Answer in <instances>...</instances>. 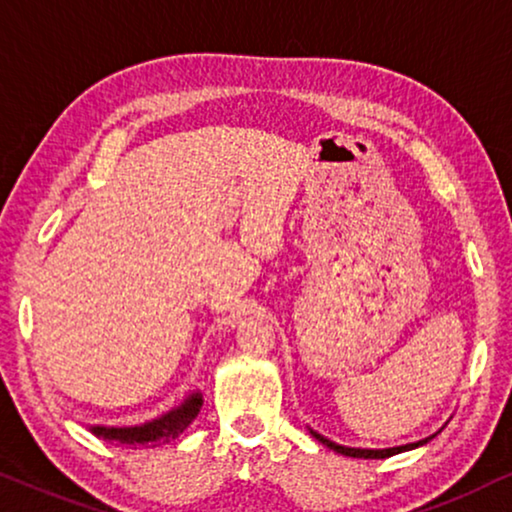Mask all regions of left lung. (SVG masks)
Segmentation results:
<instances>
[{"instance_id":"obj_1","label":"left lung","mask_w":512,"mask_h":512,"mask_svg":"<svg viewBox=\"0 0 512 512\" xmlns=\"http://www.w3.org/2000/svg\"><path fill=\"white\" fill-rule=\"evenodd\" d=\"M442 431V428H440ZM438 431V433H440ZM309 433L313 435V438H316L318 442H323L325 447H330V449H335L337 454H344V456H353V459H388V456H395V454H400V452H410V449H417V447H424L426 442H431L435 435L438 433H433V435H428V438H424V440H417V442H407V445H400V447H386V449H365V447H346V445H339V442H332L330 438H325V435H320L318 431H313V428L309 426Z\"/></svg>"}]
</instances>
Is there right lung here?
Returning a JSON list of instances; mask_svg holds the SVG:
<instances>
[{
  "label": "right lung",
  "mask_w": 512,
  "mask_h": 512,
  "mask_svg": "<svg viewBox=\"0 0 512 512\" xmlns=\"http://www.w3.org/2000/svg\"><path fill=\"white\" fill-rule=\"evenodd\" d=\"M203 407V393L199 388L189 391L182 403H177L170 410L161 412L159 417L142 421V424H131V426H102V424H91L88 431L98 435L102 440L117 442V445L124 447H145V445H159V442H168L177 438L180 433H185L192 421L199 417Z\"/></svg>",
  "instance_id": "add662e5"
}]
</instances>
